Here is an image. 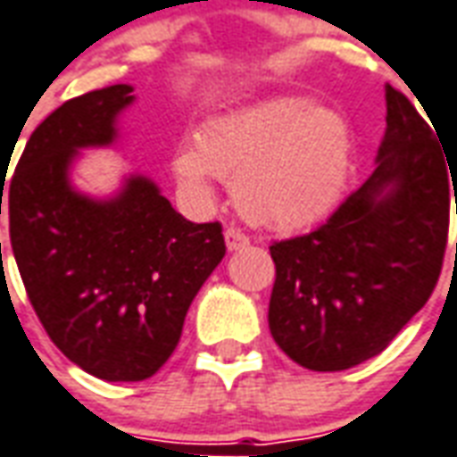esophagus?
I'll return each mask as SVG.
<instances>
[{"mask_svg": "<svg viewBox=\"0 0 457 457\" xmlns=\"http://www.w3.org/2000/svg\"><path fill=\"white\" fill-rule=\"evenodd\" d=\"M225 245H228L229 252H237V250H242V247H247V245H250V237H247L242 229L228 228L225 229Z\"/></svg>", "mask_w": 457, "mask_h": 457, "instance_id": "esophagus-1", "label": "esophagus"}]
</instances>
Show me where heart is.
<instances>
[{"label": "heart", "instance_id": "heart-1", "mask_svg": "<svg viewBox=\"0 0 457 457\" xmlns=\"http://www.w3.org/2000/svg\"><path fill=\"white\" fill-rule=\"evenodd\" d=\"M173 175L190 195L210 197L215 178H235L245 218L272 229H299L339 205L351 170L346 120L287 96L210 120L197 143H180Z\"/></svg>", "mask_w": 457, "mask_h": 457}]
</instances>
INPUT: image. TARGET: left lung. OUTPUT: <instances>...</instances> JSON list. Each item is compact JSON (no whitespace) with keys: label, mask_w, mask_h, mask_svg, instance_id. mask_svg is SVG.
Listing matches in <instances>:
<instances>
[{"label":"left lung","mask_w":457,"mask_h":457,"mask_svg":"<svg viewBox=\"0 0 457 457\" xmlns=\"http://www.w3.org/2000/svg\"><path fill=\"white\" fill-rule=\"evenodd\" d=\"M436 136L406 96L386 86L376 170L321 228L270 247V331L299 366L344 371L369 361L428 302L451 193L457 205V165Z\"/></svg>","instance_id":"8db88e82"}]
</instances>
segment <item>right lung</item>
<instances>
[{"label": "right lung", "instance_id": "add662e5", "mask_svg": "<svg viewBox=\"0 0 457 457\" xmlns=\"http://www.w3.org/2000/svg\"><path fill=\"white\" fill-rule=\"evenodd\" d=\"M133 101L129 84L66 101L31 133L0 190L37 317L66 359L104 381H143L170 359L187 309L225 257L222 225L185 220L145 175H129L111 197L73 187L76 158L113 145Z\"/></svg>", "mask_w": 457, "mask_h": 457}]
</instances>
